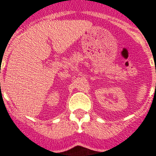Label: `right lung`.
Returning <instances> with one entry per match:
<instances>
[{
  "instance_id": "obj_1",
  "label": "right lung",
  "mask_w": 156,
  "mask_h": 156,
  "mask_svg": "<svg viewBox=\"0 0 156 156\" xmlns=\"http://www.w3.org/2000/svg\"><path fill=\"white\" fill-rule=\"evenodd\" d=\"M0 84H1V83H0Z\"/></svg>"
}]
</instances>
